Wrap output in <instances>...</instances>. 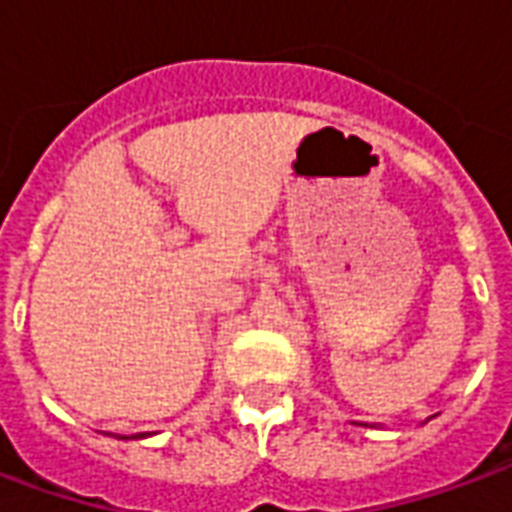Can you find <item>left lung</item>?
Returning a JSON list of instances; mask_svg holds the SVG:
<instances>
[{
  "mask_svg": "<svg viewBox=\"0 0 512 512\" xmlns=\"http://www.w3.org/2000/svg\"><path fill=\"white\" fill-rule=\"evenodd\" d=\"M363 426H366V423H363Z\"/></svg>",
  "mask_w": 512,
  "mask_h": 512,
  "instance_id": "left-lung-1",
  "label": "left lung"
}]
</instances>
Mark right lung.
<instances>
[{"label":"right lung","mask_w":512,"mask_h":512,"mask_svg":"<svg viewBox=\"0 0 512 512\" xmlns=\"http://www.w3.org/2000/svg\"><path fill=\"white\" fill-rule=\"evenodd\" d=\"M143 437H151L149 431H143V434H132V437H119V439H143Z\"/></svg>","instance_id":"add662e5"}]
</instances>
